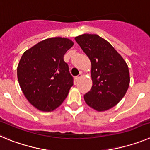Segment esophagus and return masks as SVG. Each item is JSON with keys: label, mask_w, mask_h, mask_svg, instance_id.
<instances>
[{"label": "esophagus", "mask_w": 150, "mask_h": 150, "mask_svg": "<svg viewBox=\"0 0 150 150\" xmlns=\"http://www.w3.org/2000/svg\"><path fill=\"white\" fill-rule=\"evenodd\" d=\"M81 77H82V75H81V74H79V75H78V76H76V77H75V80H76V81H78V80H79V79H80L81 78Z\"/></svg>", "instance_id": "esophagus-1"}]
</instances>
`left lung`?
<instances>
[{"mask_svg":"<svg viewBox=\"0 0 150 150\" xmlns=\"http://www.w3.org/2000/svg\"><path fill=\"white\" fill-rule=\"evenodd\" d=\"M75 41L91 62L93 86L85 102L97 111H105L120 102L130 82L129 67L110 43L96 34L76 36Z\"/></svg>","mask_w":150,"mask_h":150,"instance_id":"1","label":"left lung"}]
</instances>
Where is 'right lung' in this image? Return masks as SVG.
Here are the masks:
<instances>
[{
  "label": "right lung",
  "mask_w": 150,
  "mask_h": 150,
  "mask_svg": "<svg viewBox=\"0 0 150 150\" xmlns=\"http://www.w3.org/2000/svg\"><path fill=\"white\" fill-rule=\"evenodd\" d=\"M73 45L69 39L52 37L21 56L17 68L18 83L28 102L38 110L52 111L68 96L73 78L63 56Z\"/></svg>",
  "instance_id": "right-lung-1"
}]
</instances>
